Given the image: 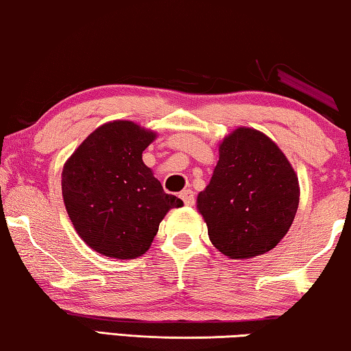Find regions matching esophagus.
I'll return each mask as SVG.
<instances>
[{"label": "esophagus", "mask_w": 351, "mask_h": 351, "mask_svg": "<svg viewBox=\"0 0 351 351\" xmlns=\"http://www.w3.org/2000/svg\"><path fill=\"white\" fill-rule=\"evenodd\" d=\"M180 198L184 199V203H185V206H193L195 204V193L191 190H184V191H180Z\"/></svg>", "instance_id": "esophagus-1"}]
</instances>
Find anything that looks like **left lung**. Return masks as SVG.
Wrapping results in <instances>:
<instances>
[{
  "label": "left lung",
  "instance_id": "8db88e82",
  "mask_svg": "<svg viewBox=\"0 0 351 351\" xmlns=\"http://www.w3.org/2000/svg\"><path fill=\"white\" fill-rule=\"evenodd\" d=\"M300 186L281 148L254 128H237L219 143V161L196 208L210 243L228 258L271 251L294 222Z\"/></svg>",
  "mask_w": 351,
  "mask_h": 351
}]
</instances>
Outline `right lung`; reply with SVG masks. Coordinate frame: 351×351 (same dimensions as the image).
<instances>
[{
    "label": "right lung",
    "instance_id": "add662e5",
    "mask_svg": "<svg viewBox=\"0 0 351 351\" xmlns=\"http://www.w3.org/2000/svg\"><path fill=\"white\" fill-rule=\"evenodd\" d=\"M156 132L126 119L99 126L62 169V196L76 233L95 252L129 261L150 249L160 222L184 206L167 195L142 153Z\"/></svg>",
    "mask_w": 351,
    "mask_h": 351
}]
</instances>
